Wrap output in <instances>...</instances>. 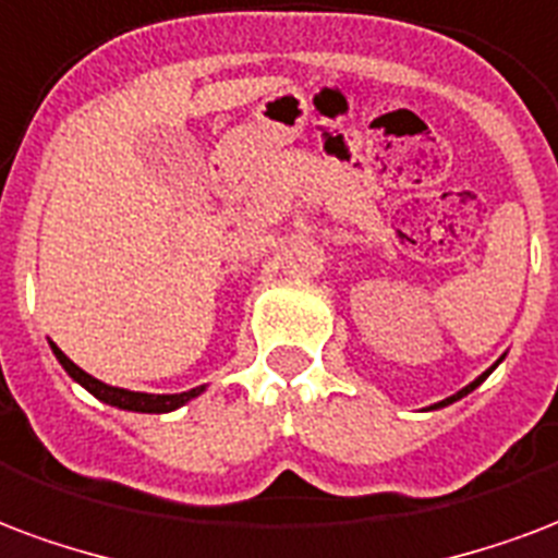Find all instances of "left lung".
I'll return each mask as SVG.
<instances>
[{
    "label": "left lung",
    "mask_w": 558,
    "mask_h": 558,
    "mask_svg": "<svg viewBox=\"0 0 558 558\" xmlns=\"http://www.w3.org/2000/svg\"><path fill=\"white\" fill-rule=\"evenodd\" d=\"M485 375H488V373H485ZM485 375H482V378H485ZM482 378H476V381L470 384V387H464V390H461V393L449 396L447 402H440V405H449V402H456V399H461V396H464V393H470V390H473V387H478V384H482Z\"/></svg>",
    "instance_id": "obj_1"
}]
</instances>
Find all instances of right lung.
Masks as SVG:
<instances>
[{
    "mask_svg": "<svg viewBox=\"0 0 558 558\" xmlns=\"http://www.w3.org/2000/svg\"><path fill=\"white\" fill-rule=\"evenodd\" d=\"M52 352L61 361V366L68 369L70 378H76V381L90 390V393L102 399L106 405L123 408V411H142V414H165V411H174V408L185 405L189 399H195L204 387H195V390H189V393H171V396H153V393H132V390H121V387H109V384L97 381L94 375H88L85 369H80L76 363L70 361L68 354L61 352L59 345H52Z\"/></svg>",
    "mask_w": 558,
    "mask_h": 558,
    "instance_id": "right-lung-1",
    "label": "right lung"
}]
</instances>
